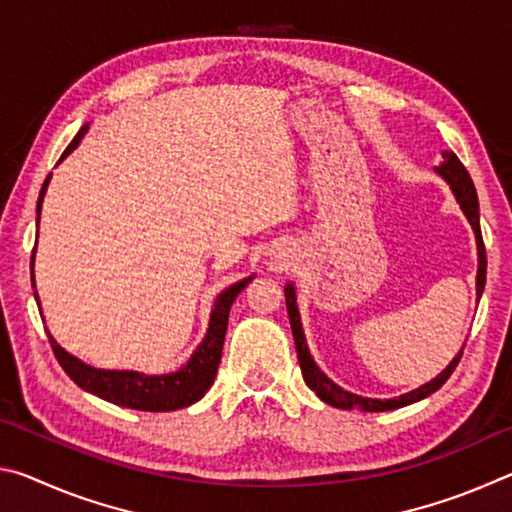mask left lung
<instances>
[{"mask_svg":"<svg viewBox=\"0 0 512 512\" xmlns=\"http://www.w3.org/2000/svg\"><path fill=\"white\" fill-rule=\"evenodd\" d=\"M440 178L445 180L452 189V194L456 198V203L461 205V210L465 214V219L470 221L472 230H474V239H476V255H479V268H476V300H481L483 296V287H485V248H483V237H481V216H479V196H476L474 183L470 178V173L461 164V160L456 158L452 151H443V162L438 164L436 169ZM284 298H287V311H289V320H291V332H293V341H296V350H298V361H300V370L302 377H305V384L314 391L320 400L329 406H336V409H359V411H393V409H402V406H409L413 402H420L424 397H429L431 393H436L445 381L452 377L454 368L461 361L463 348L458 350L456 357L449 361V366L440 372V375L433 377L427 384H422L420 388H413V391L404 393L400 397H391V400H377V397H363L357 393H350L341 388L336 381L329 379L323 370L316 366L314 357H311L309 345L305 339V329H302V320H300V311H298V298H296V287L289 282L284 287Z\"/></svg>","mask_w":512,"mask_h":512,"instance_id":"1","label":"left lung"}]
</instances>
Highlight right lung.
I'll return each mask as SVG.
<instances>
[{
	"mask_svg": "<svg viewBox=\"0 0 512 512\" xmlns=\"http://www.w3.org/2000/svg\"><path fill=\"white\" fill-rule=\"evenodd\" d=\"M88 128L90 124L81 126V131L76 133L72 144H69L65 153L60 155L58 164L81 144L85 133H88ZM49 180H51V173L40 189L36 223H40L42 201H45ZM253 277L255 275H248L244 280L230 284L228 289H223L219 296H216L203 341L198 343V348L194 350V354L189 357L185 366H180L176 372H167V375H144V372H137V370L94 368V366H88L85 361H81L79 357H74V354H69L63 345H58V341L47 329L51 350H54L58 363L63 366V370L76 386L101 397V400L106 402L126 406V409H137V411H176V409H183V406H192L194 402L201 400V397L210 391V386L214 384L216 370H219V363H221L230 307ZM31 282L33 287H36V280H33V257H31ZM33 296H36V302L40 307L38 291H33ZM40 316H42V307H40Z\"/></svg>",
	"mask_w": 512,
	"mask_h": 512,
	"instance_id": "add662e5",
	"label": "right lung"
}]
</instances>
